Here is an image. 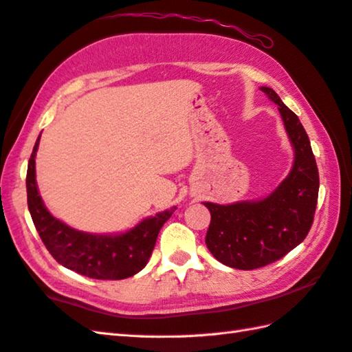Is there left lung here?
I'll list each match as a JSON object with an SVG mask.
<instances>
[{"instance_id": "8db88e82", "label": "left lung", "mask_w": 352, "mask_h": 352, "mask_svg": "<svg viewBox=\"0 0 352 352\" xmlns=\"http://www.w3.org/2000/svg\"><path fill=\"white\" fill-rule=\"evenodd\" d=\"M278 106L295 151L289 175L260 201L228 206L204 203L212 221L206 243L226 266L251 271L280 260L300 245L311 228L318 204L319 172L310 140L298 116L271 87H260Z\"/></svg>"}]
</instances>
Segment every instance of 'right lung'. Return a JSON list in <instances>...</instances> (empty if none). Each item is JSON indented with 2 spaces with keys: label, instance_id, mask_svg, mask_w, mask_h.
<instances>
[{
  "label": "right lung",
  "instance_id": "right-lung-1",
  "mask_svg": "<svg viewBox=\"0 0 352 352\" xmlns=\"http://www.w3.org/2000/svg\"><path fill=\"white\" fill-rule=\"evenodd\" d=\"M37 138L27 169V203L34 227L50 254L62 266L96 280H124L148 263L159 231L177 207L140 221L121 234H91L56 219L39 195L36 184Z\"/></svg>",
  "mask_w": 352,
  "mask_h": 352
}]
</instances>
